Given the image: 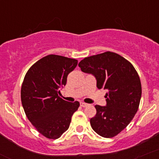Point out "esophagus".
Here are the masks:
<instances>
[{"label": "esophagus", "mask_w": 159, "mask_h": 159, "mask_svg": "<svg viewBox=\"0 0 159 159\" xmlns=\"http://www.w3.org/2000/svg\"><path fill=\"white\" fill-rule=\"evenodd\" d=\"M80 106H81L82 107H86V106H89V104L86 103V102H80Z\"/></svg>", "instance_id": "1"}]
</instances>
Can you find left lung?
I'll list each match as a JSON object with an SVG mask.
<instances>
[{
	"label": "left lung",
	"instance_id": "1",
	"mask_svg": "<svg viewBox=\"0 0 159 159\" xmlns=\"http://www.w3.org/2000/svg\"><path fill=\"white\" fill-rule=\"evenodd\" d=\"M79 66L96 77L98 89L108 90L106 106H95L96 114L90 125L100 136L112 138L126 128L138 111L142 96L138 73L126 59L110 51L86 57Z\"/></svg>",
	"mask_w": 159,
	"mask_h": 159
}]
</instances>
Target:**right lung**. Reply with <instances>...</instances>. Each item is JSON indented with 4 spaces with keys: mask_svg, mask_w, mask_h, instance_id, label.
Wrapping results in <instances>:
<instances>
[{
    "mask_svg": "<svg viewBox=\"0 0 159 159\" xmlns=\"http://www.w3.org/2000/svg\"><path fill=\"white\" fill-rule=\"evenodd\" d=\"M77 63L76 59L50 54L32 65L24 76L20 91L23 108L31 124L46 138H60L79 108V102H69L58 95Z\"/></svg>",
    "mask_w": 159,
    "mask_h": 159,
    "instance_id": "right-lung-1",
    "label": "right lung"
}]
</instances>
